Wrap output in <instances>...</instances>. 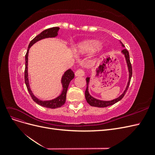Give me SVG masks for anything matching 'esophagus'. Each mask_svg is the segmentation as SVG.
Returning <instances> with one entry per match:
<instances>
[{
  "mask_svg": "<svg viewBox=\"0 0 155 155\" xmlns=\"http://www.w3.org/2000/svg\"><path fill=\"white\" fill-rule=\"evenodd\" d=\"M84 74H85V72H84L83 70L81 68L78 69L77 71L75 72V75H76V76H83Z\"/></svg>",
  "mask_w": 155,
  "mask_h": 155,
  "instance_id": "34e87169",
  "label": "esophagus"
}]
</instances>
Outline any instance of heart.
Segmentation results:
<instances>
[{"label": "heart", "instance_id": "b5f03b06", "mask_svg": "<svg viewBox=\"0 0 155 155\" xmlns=\"http://www.w3.org/2000/svg\"><path fill=\"white\" fill-rule=\"evenodd\" d=\"M101 44L97 41H91L88 43H85L78 46V50L83 52H94L100 49Z\"/></svg>", "mask_w": 155, "mask_h": 155}]
</instances>
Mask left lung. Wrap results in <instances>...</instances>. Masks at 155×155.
Returning a JSON list of instances; mask_svg holds the SVG:
<instances>
[{"mask_svg": "<svg viewBox=\"0 0 155 155\" xmlns=\"http://www.w3.org/2000/svg\"><path fill=\"white\" fill-rule=\"evenodd\" d=\"M121 46H122V47H125V46L124 45V44L120 42ZM121 52L122 54L125 55V58L126 59V62L127 64V67H128V70H129V81H128V83H127V85L126 87L125 90L124 91V92H123L122 94H121L120 96H119L118 97H117L116 99H114L113 100H111V101H103V100H97L96 99V98L93 97L92 96H91L90 95V94L88 92V84H89V81H90V78H86V81H87V88H86V91H85V98H86V100L87 101L88 104L90 105L92 107H107L108 106H110L112 105H114L116 103H117L118 101H119L120 100H121L122 98L124 97V96H125V93L127 92V91L128 90V88L129 86L130 85V79L131 77H132V74H133V70H132V66H131V63L130 61V58H129V51L128 50L124 48L122 50H121Z\"/></svg>", "mask_w": 155, "mask_h": 155, "instance_id": "1", "label": "left lung"}]
</instances>
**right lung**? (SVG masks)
<instances>
[{
  "label": "right lung",
  "mask_w": 155,
  "mask_h": 155,
  "mask_svg": "<svg viewBox=\"0 0 155 155\" xmlns=\"http://www.w3.org/2000/svg\"><path fill=\"white\" fill-rule=\"evenodd\" d=\"M59 30V27H53L50 28L46 29L44 31H42L40 34L37 35L35 38L33 39L30 43L28 50L26 51V54L25 55V84L26 85L28 91L29 92L30 94L36 104L38 105L46 107V108H50V109H56V108L61 107L63 106L65 101H66V96H67V92L68 90V87L69 85V83L70 81L74 78V73L73 72L71 69H68L66 72L64 73L63 75V77L61 79V83L63 85V91L61 94L54 100H49V101H42L37 98L34 94L32 93L31 89L30 88L29 81H28V56L29 50L31 46L35 43L36 42L39 41L41 39H43L45 38H48V37H55L58 35V32Z\"/></svg>",
  "instance_id": "1"
}]
</instances>
